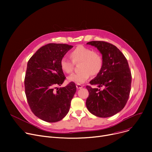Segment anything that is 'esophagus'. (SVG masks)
Wrapping results in <instances>:
<instances>
[{
	"instance_id": "1",
	"label": "esophagus",
	"mask_w": 152,
	"mask_h": 152,
	"mask_svg": "<svg viewBox=\"0 0 152 152\" xmlns=\"http://www.w3.org/2000/svg\"><path fill=\"white\" fill-rule=\"evenodd\" d=\"M76 87H77V89H81V88H82V87H83V86L80 84H77Z\"/></svg>"
}]
</instances>
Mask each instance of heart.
I'll return each instance as SVG.
<instances>
[{
	"label": "heart",
	"instance_id": "b5f03b06",
	"mask_svg": "<svg viewBox=\"0 0 152 152\" xmlns=\"http://www.w3.org/2000/svg\"><path fill=\"white\" fill-rule=\"evenodd\" d=\"M72 60L63 57L60 61V68L66 74H71L74 70L75 63H81L78 73L73 74L68 77V81L76 83H84L87 81L91 75H98L103 67L102 55L92 49L83 45L77 46L70 52Z\"/></svg>",
	"mask_w": 152,
	"mask_h": 152
}]
</instances>
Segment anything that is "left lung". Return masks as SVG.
Listing matches in <instances>:
<instances>
[{"instance_id":"8db88e82","label":"left lung","mask_w":152,"mask_h":152,"mask_svg":"<svg viewBox=\"0 0 152 152\" xmlns=\"http://www.w3.org/2000/svg\"><path fill=\"white\" fill-rule=\"evenodd\" d=\"M97 47L103 58L100 73L87 86L89 97L86 107L94 115L107 118L119 112L125 107L131 92L132 76L129 64L118 48L105 41L87 42Z\"/></svg>"}]
</instances>
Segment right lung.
<instances>
[{"instance_id": "obj_1", "label": "right lung", "mask_w": 152, "mask_h": 152, "mask_svg": "<svg viewBox=\"0 0 152 152\" xmlns=\"http://www.w3.org/2000/svg\"><path fill=\"white\" fill-rule=\"evenodd\" d=\"M73 47L65 44H48L30 58L25 77V89L28 105L37 117L49 122H57L69 110L71 101L76 91L73 82L57 88L66 78L60 61Z\"/></svg>"}]
</instances>
